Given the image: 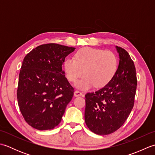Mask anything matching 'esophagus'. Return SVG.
<instances>
[{
	"label": "esophagus",
	"mask_w": 155,
	"mask_h": 155,
	"mask_svg": "<svg viewBox=\"0 0 155 155\" xmlns=\"http://www.w3.org/2000/svg\"><path fill=\"white\" fill-rule=\"evenodd\" d=\"M74 97H80V96H83V94L80 91H75L74 93Z\"/></svg>",
	"instance_id": "esophagus-1"
}]
</instances>
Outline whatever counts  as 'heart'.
<instances>
[{
  "mask_svg": "<svg viewBox=\"0 0 155 155\" xmlns=\"http://www.w3.org/2000/svg\"><path fill=\"white\" fill-rule=\"evenodd\" d=\"M118 61L117 56L110 51L86 47L76 52L74 59L68 58L63 64L66 77L74 83L81 74H84L76 85L82 90L91 87L106 86L117 73Z\"/></svg>",
  "mask_w": 155,
  "mask_h": 155,
  "instance_id": "b5f03b06",
  "label": "heart"
}]
</instances>
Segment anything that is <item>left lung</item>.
I'll list each match as a JSON object with an SVG mask.
<instances>
[{"instance_id": "obj_1", "label": "left lung", "mask_w": 155, "mask_h": 155, "mask_svg": "<svg viewBox=\"0 0 155 155\" xmlns=\"http://www.w3.org/2000/svg\"><path fill=\"white\" fill-rule=\"evenodd\" d=\"M119 55L117 73L109 83L85 95L84 120L94 133L106 135L115 132L132 110L137 86L134 64L127 51L116 46Z\"/></svg>"}]
</instances>
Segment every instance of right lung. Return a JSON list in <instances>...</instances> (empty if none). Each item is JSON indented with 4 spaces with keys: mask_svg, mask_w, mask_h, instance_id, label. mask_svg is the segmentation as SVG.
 I'll return each mask as SVG.
<instances>
[{
    "mask_svg": "<svg viewBox=\"0 0 155 155\" xmlns=\"http://www.w3.org/2000/svg\"><path fill=\"white\" fill-rule=\"evenodd\" d=\"M74 49L55 43L42 45L32 49L22 61L16 97L25 120L36 129L57 127L72 100L74 88L62 66Z\"/></svg>",
    "mask_w": 155,
    "mask_h": 155,
    "instance_id": "obj_1",
    "label": "right lung"
}]
</instances>
